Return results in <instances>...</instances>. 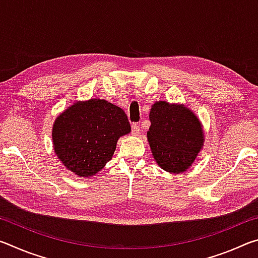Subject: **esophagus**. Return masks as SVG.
<instances>
[{"instance_id": "34e87169", "label": "esophagus", "mask_w": 258, "mask_h": 258, "mask_svg": "<svg viewBox=\"0 0 258 258\" xmlns=\"http://www.w3.org/2000/svg\"><path fill=\"white\" fill-rule=\"evenodd\" d=\"M132 134L133 135H139L140 134V125L137 123L132 124Z\"/></svg>"}]
</instances>
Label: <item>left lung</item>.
<instances>
[{
	"instance_id": "obj_1",
	"label": "left lung",
	"mask_w": 258,
	"mask_h": 258,
	"mask_svg": "<svg viewBox=\"0 0 258 258\" xmlns=\"http://www.w3.org/2000/svg\"><path fill=\"white\" fill-rule=\"evenodd\" d=\"M149 119L147 138L157 164L169 173L186 171L204 146L197 116L182 104L157 101L151 107Z\"/></svg>"
}]
</instances>
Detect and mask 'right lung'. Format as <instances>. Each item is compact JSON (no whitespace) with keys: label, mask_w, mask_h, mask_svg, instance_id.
Returning a JSON list of instances; mask_svg holds the SVG:
<instances>
[{"label":"right lung","mask_w":258,"mask_h":258,"mask_svg":"<svg viewBox=\"0 0 258 258\" xmlns=\"http://www.w3.org/2000/svg\"><path fill=\"white\" fill-rule=\"evenodd\" d=\"M130 132L123 109L91 99L73 103L56 117L52 140L61 163L76 175L90 177L112 158L118 139Z\"/></svg>","instance_id":"1"}]
</instances>
